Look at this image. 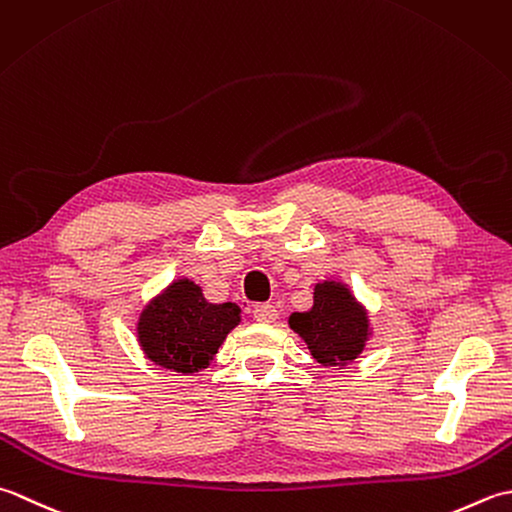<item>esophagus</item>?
<instances>
[{"label":"esophagus","mask_w":512,"mask_h":512,"mask_svg":"<svg viewBox=\"0 0 512 512\" xmlns=\"http://www.w3.org/2000/svg\"><path fill=\"white\" fill-rule=\"evenodd\" d=\"M254 318L256 322H265V325H269V322L278 320V309L274 305H269V302H263V305L254 307Z\"/></svg>","instance_id":"1"}]
</instances>
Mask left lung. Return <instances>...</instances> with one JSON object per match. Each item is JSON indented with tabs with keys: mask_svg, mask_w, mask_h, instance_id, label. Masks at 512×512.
<instances>
[{
	"mask_svg": "<svg viewBox=\"0 0 512 512\" xmlns=\"http://www.w3.org/2000/svg\"><path fill=\"white\" fill-rule=\"evenodd\" d=\"M289 327L305 340L322 367H347L371 338L369 314L351 289L338 280H322L314 287V307L289 316Z\"/></svg>",
	"mask_w": 512,
	"mask_h": 512,
	"instance_id": "left-lung-1",
	"label": "left lung"
}]
</instances>
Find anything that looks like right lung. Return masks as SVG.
I'll list each match as a JSON object with an SVG mask.
<instances>
[{"label":"right lung","mask_w":512,"mask_h":512,"mask_svg":"<svg viewBox=\"0 0 512 512\" xmlns=\"http://www.w3.org/2000/svg\"><path fill=\"white\" fill-rule=\"evenodd\" d=\"M238 322L236 302H207L194 280L179 278L143 307L137 338L150 362L176 373H196L210 367Z\"/></svg>","instance_id":"obj_1"}]
</instances>
